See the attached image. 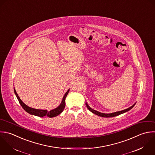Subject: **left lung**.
Segmentation results:
<instances>
[{
    "label": "left lung",
    "mask_w": 155,
    "mask_h": 155,
    "mask_svg": "<svg viewBox=\"0 0 155 155\" xmlns=\"http://www.w3.org/2000/svg\"><path fill=\"white\" fill-rule=\"evenodd\" d=\"M136 103H135L133 106H132L131 107L126 109H124L123 110H121V111H118V112H114V113H111V114H104V113H101V112H99L93 109H92L91 107H89V106L87 104V103H86V106L87 107V108L91 111L92 112L93 114L98 115V116H100V117H106V118H109V117H116V116H118L119 115H121L122 114H124L126 112H128L129 110H130V109H132L134 106L135 105Z\"/></svg>",
    "instance_id": "obj_1"
}]
</instances>
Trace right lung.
Instances as JSON below:
<instances>
[{"mask_svg":"<svg viewBox=\"0 0 155 155\" xmlns=\"http://www.w3.org/2000/svg\"><path fill=\"white\" fill-rule=\"evenodd\" d=\"M14 93L16 95L17 98L18 99L19 103L20 104L21 106L23 107V109L28 114H31V115H33L35 116H37V117H43L45 116H47L49 118H52V117H55L58 115H60L63 110H64V107H65V99L66 97L67 96V95L68 94L69 92V89L66 92V94H64L63 100L61 101V104H60L59 106H58L57 108L50 110L49 112H48L46 110H41V109H34V108H31L28 106H26L20 98V97L18 96L17 93L16 92V91L15 90V89L14 88Z\"/></svg>","mask_w":155,"mask_h":155,"instance_id":"1","label":"right lung"}]
</instances>
